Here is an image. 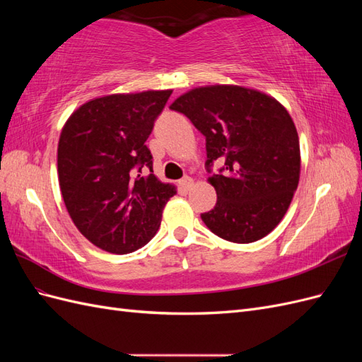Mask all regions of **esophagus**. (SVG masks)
<instances>
[{
    "instance_id": "1",
    "label": "esophagus",
    "mask_w": 362,
    "mask_h": 362,
    "mask_svg": "<svg viewBox=\"0 0 362 362\" xmlns=\"http://www.w3.org/2000/svg\"><path fill=\"white\" fill-rule=\"evenodd\" d=\"M180 185H181V189L184 190V192H187L192 185H193V178H190V177H184L181 181H180Z\"/></svg>"
}]
</instances>
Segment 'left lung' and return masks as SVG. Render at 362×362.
Masks as SVG:
<instances>
[{"label":"left lung","mask_w":362,"mask_h":362,"mask_svg":"<svg viewBox=\"0 0 362 362\" xmlns=\"http://www.w3.org/2000/svg\"><path fill=\"white\" fill-rule=\"evenodd\" d=\"M170 108L205 136L206 163L225 161L208 178L217 202L201 214L211 233L233 243L266 237L286 216L300 175L299 136L275 98L242 86L196 87Z\"/></svg>","instance_id":"obj_1"}]
</instances>
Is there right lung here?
<instances>
[{"instance_id": "1", "label": "right lung", "mask_w": 362, "mask_h": 362, "mask_svg": "<svg viewBox=\"0 0 362 362\" xmlns=\"http://www.w3.org/2000/svg\"><path fill=\"white\" fill-rule=\"evenodd\" d=\"M172 90L115 93L83 104L64 124L57 172L78 231L110 254L145 246L177 187L152 170L145 141Z\"/></svg>"}]
</instances>
